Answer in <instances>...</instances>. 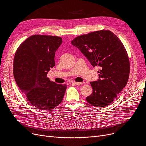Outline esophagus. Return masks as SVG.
<instances>
[{"instance_id": "34e87169", "label": "esophagus", "mask_w": 146, "mask_h": 146, "mask_svg": "<svg viewBox=\"0 0 146 146\" xmlns=\"http://www.w3.org/2000/svg\"><path fill=\"white\" fill-rule=\"evenodd\" d=\"M73 83L74 84V85H77V86H80L82 85H83L84 82H73Z\"/></svg>"}]
</instances>
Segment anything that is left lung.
Returning a JSON list of instances; mask_svg holds the SVG:
<instances>
[{"label": "left lung", "mask_w": 146, "mask_h": 146, "mask_svg": "<svg viewBox=\"0 0 146 146\" xmlns=\"http://www.w3.org/2000/svg\"><path fill=\"white\" fill-rule=\"evenodd\" d=\"M72 44L79 48L93 67L100 66L99 79L90 82L93 92L86 99L93 106L111 104L127 85L130 66L123 44L109 30H101L75 38Z\"/></svg>", "instance_id": "left-lung-1"}]
</instances>
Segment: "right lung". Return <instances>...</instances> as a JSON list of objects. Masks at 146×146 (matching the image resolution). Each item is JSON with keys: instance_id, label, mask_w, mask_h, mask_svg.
Here are the masks:
<instances>
[{"instance_id": "1", "label": "right lung", "mask_w": 146, "mask_h": 146, "mask_svg": "<svg viewBox=\"0 0 146 146\" xmlns=\"http://www.w3.org/2000/svg\"><path fill=\"white\" fill-rule=\"evenodd\" d=\"M62 43L57 36L34 35L23 42L15 53L13 75L28 101L42 111L54 109L62 101L66 85L57 84L47 78L55 66L54 57Z\"/></svg>"}]
</instances>
